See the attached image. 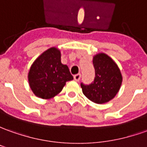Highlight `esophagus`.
I'll return each instance as SVG.
<instances>
[{"mask_svg": "<svg viewBox=\"0 0 147 147\" xmlns=\"http://www.w3.org/2000/svg\"><path fill=\"white\" fill-rule=\"evenodd\" d=\"M74 80H75V81L78 82V81L80 80V78H81V74H75V75L74 76Z\"/></svg>", "mask_w": 147, "mask_h": 147, "instance_id": "1", "label": "esophagus"}]
</instances>
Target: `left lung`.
Here are the masks:
<instances>
[{"instance_id":"obj_1","label":"left lung","mask_w":147,"mask_h":147,"mask_svg":"<svg viewBox=\"0 0 147 147\" xmlns=\"http://www.w3.org/2000/svg\"><path fill=\"white\" fill-rule=\"evenodd\" d=\"M95 69L94 82L81 83L82 93L93 102L103 104L115 97L122 85V76L118 65L106 53H98L93 58Z\"/></svg>"}]
</instances>
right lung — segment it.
<instances>
[{
	"mask_svg": "<svg viewBox=\"0 0 147 147\" xmlns=\"http://www.w3.org/2000/svg\"><path fill=\"white\" fill-rule=\"evenodd\" d=\"M74 79L66 65L61 61V52L55 47L42 53L32 64L29 74V86L37 97L49 99L62 90L66 82Z\"/></svg>",
	"mask_w": 147,
	"mask_h": 147,
	"instance_id": "1",
	"label": "right lung"
}]
</instances>
